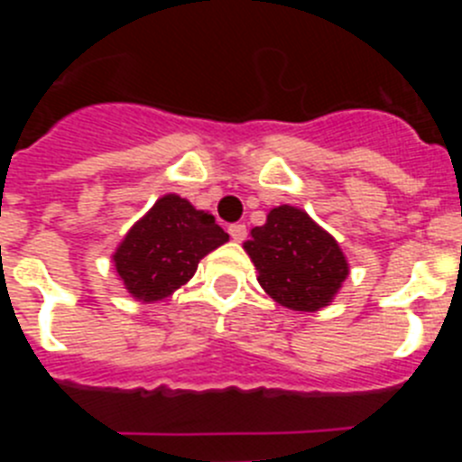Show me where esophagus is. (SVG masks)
Returning <instances> with one entry per match:
<instances>
[{"label": "esophagus", "mask_w": 462, "mask_h": 462, "mask_svg": "<svg viewBox=\"0 0 462 462\" xmlns=\"http://www.w3.org/2000/svg\"><path fill=\"white\" fill-rule=\"evenodd\" d=\"M228 236H231L236 243H243L245 236H247V228H245V224H231V226H228Z\"/></svg>", "instance_id": "esophagus-1"}]
</instances>
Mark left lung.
Here are the masks:
<instances>
[{
	"instance_id": "1",
	"label": "left lung",
	"mask_w": 462,
	"mask_h": 462,
	"mask_svg": "<svg viewBox=\"0 0 462 462\" xmlns=\"http://www.w3.org/2000/svg\"><path fill=\"white\" fill-rule=\"evenodd\" d=\"M243 250L268 296L293 312H317L333 303L349 275L345 252L333 236L293 206H277L263 226L250 231Z\"/></svg>"
}]
</instances>
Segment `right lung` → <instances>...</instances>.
<instances>
[{
  "mask_svg": "<svg viewBox=\"0 0 462 462\" xmlns=\"http://www.w3.org/2000/svg\"><path fill=\"white\" fill-rule=\"evenodd\" d=\"M226 240L210 212L164 194L126 231L110 259L126 293L141 303H157L187 284L199 261Z\"/></svg>",
  "mask_w": 462,
  "mask_h": 462,
  "instance_id": "1",
  "label": "right lung"
}]
</instances>
